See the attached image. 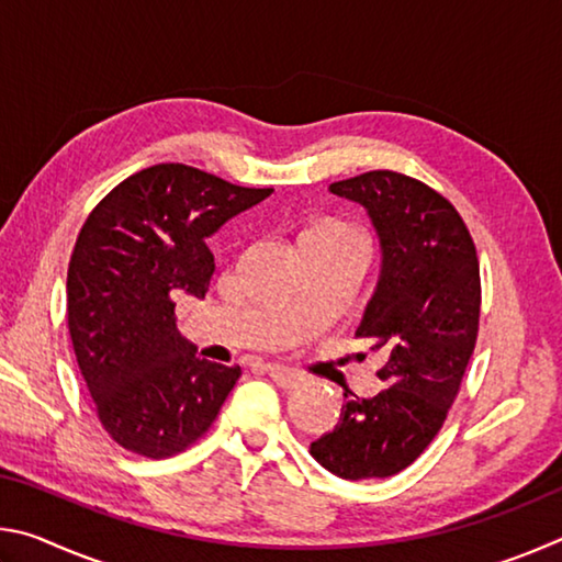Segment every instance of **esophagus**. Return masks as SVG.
I'll use <instances>...</instances> for the list:
<instances>
[{
  "label": "esophagus",
  "mask_w": 562,
  "mask_h": 562,
  "mask_svg": "<svg viewBox=\"0 0 562 562\" xmlns=\"http://www.w3.org/2000/svg\"><path fill=\"white\" fill-rule=\"evenodd\" d=\"M268 374L274 384L284 386V389L300 386L304 382L302 372H297V369H292V367H284V364H268Z\"/></svg>",
  "instance_id": "obj_1"
}]
</instances>
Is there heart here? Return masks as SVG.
Listing matches in <instances>:
<instances>
[{
  "instance_id": "1",
  "label": "heart",
  "mask_w": 562,
  "mask_h": 562,
  "mask_svg": "<svg viewBox=\"0 0 562 562\" xmlns=\"http://www.w3.org/2000/svg\"><path fill=\"white\" fill-rule=\"evenodd\" d=\"M312 231H325V233H349L345 225H339V223H331V221H325V223H317L315 227H312Z\"/></svg>"
}]
</instances>
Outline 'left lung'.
I'll return each instance as SVG.
<instances>
[{
	"instance_id": "left-lung-1",
	"label": "left lung",
	"mask_w": 562,
	"mask_h": 562,
	"mask_svg": "<svg viewBox=\"0 0 562 562\" xmlns=\"http://www.w3.org/2000/svg\"><path fill=\"white\" fill-rule=\"evenodd\" d=\"M329 190L364 207L379 235L382 270L357 337L386 355V386L341 406L310 453L339 479H386L424 453L459 394L479 337V255L459 211L422 180L369 170Z\"/></svg>"
}]
</instances>
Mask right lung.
I'll return each instance as SVG.
<instances>
[{"label":"right lung","mask_w":562,"mask_h":562,"mask_svg":"<svg viewBox=\"0 0 562 562\" xmlns=\"http://www.w3.org/2000/svg\"><path fill=\"white\" fill-rule=\"evenodd\" d=\"M270 193L158 164L119 183L83 223L66 274V319L99 422L126 451H186L240 379L237 364L195 357L176 327L173 297H205L215 272L205 240Z\"/></svg>","instance_id":"right-lung-1"}]
</instances>
